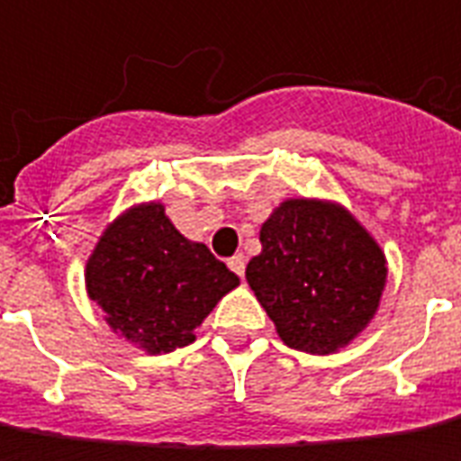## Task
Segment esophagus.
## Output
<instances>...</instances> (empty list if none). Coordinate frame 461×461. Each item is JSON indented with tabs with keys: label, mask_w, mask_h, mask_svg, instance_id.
<instances>
[{
	"label": "esophagus",
	"mask_w": 461,
	"mask_h": 461,
	"mask_svg": "<svg viewBox=\"0 0 461 461\" xmlns=\"http://www.w3.org/2000/svg\"><path fill=\"white\" fill-rule=\"evenodd\" d=\"M228 267H230V271H233V274L243 276V271H246V258H243V253L230 256V258H228Z\"/></svg>",
	"instance_id": "1"
}]
</instances>
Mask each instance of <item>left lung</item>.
Listing matches in <instances>:
<instances>
[{
	"instance_id": "left-lung-1",
	"label": "left lung",
	"mask_w": 461,
	"mask_h": 461,
	"mask_svg": "<svg viewBox=\"0 0 461 461\" xmlns=\"http://www.w3.org/2000/svg\"><path fill=\"white\" fill-rule=\"evenodd\" d=\"M261 246L246 279L289 348L335 353L373 320L385 256L350 212L286 200L261 228Z\"/></svg>"
}]
</instances>
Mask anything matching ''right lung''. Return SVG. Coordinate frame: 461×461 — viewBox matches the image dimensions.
<instances>
[{
    "label": "right lung",
    "mask_w": 461,
    "mask_h": 461,
    "mask_svg": "<svg viewBox=\"0 0 461 461\" xmlns=\"http://www.w3.org/2000/svg\"><path fill=\"white\" fill-rule=\"evenodd\" d=\"M86 286L116 332L157 355L190 345L238 276L149 203L108 225L88 258Z\"/></svg>",
    "instance_id": "add662e5"
}]
</instances>
